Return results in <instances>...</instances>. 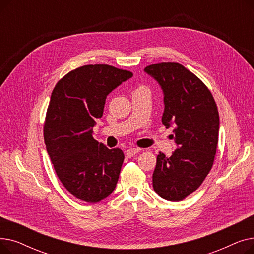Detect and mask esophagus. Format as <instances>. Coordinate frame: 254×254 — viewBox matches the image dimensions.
Here are the masks:
<instances>
[{
	"label": "esophagus",
	"mask_w": 254,
	"mask_h": 254,
	"mask_svg": "<svg viewBox=\"0 0 254 254\" xmlns=\"http://www.w3.org/2000/svg\"><path fill=\"white\" fill-rule=\"evenodd\" d=\"M140 151H141L140 148H128V149L126 151V155H127V157H131V156H134L135 154L139 153Z\"/></svg>",
	"instance_id": "obj_1"
}]
</instances>
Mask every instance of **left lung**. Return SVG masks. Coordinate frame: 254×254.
<instances>
[{"mask_svg": "<svg viewBox=\"0 0 254 254\" xmlns=\"http://www.w3.org/2000/svg\"><path fill=\"white\" fill-rule=\"evenodd\" d=\"M164 90L163 124L174 125L178 148L167 157L159 152L152 175L154 191L179 202L195 191L213 166L218 144L219 115L206 84L177 62H162L145 68Z\"/></svg>", "mask_w": 254, "mask_h": 254, "instance_id": "obj_1", "label": "left lung"}]
</instances>
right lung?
Segmentation results:
<instances>
[{"mask_svg": "<svg viewBox=\"0 0 254 254\" xmlns=\"http://www.w3.org/2000/svg\"><path fill=\"white\" fill-rule=\"evenodd\" d=\"M132 73L109 64H86L60 79L44 122L46 149L63 185L72 195L98 203L114 190L125 154L92 137L107 96Z\"/></svg>", "mask_w": 254, "mask_h": 254, "instance_id": "add662e5", "label": "right lung"}]
</instances>
